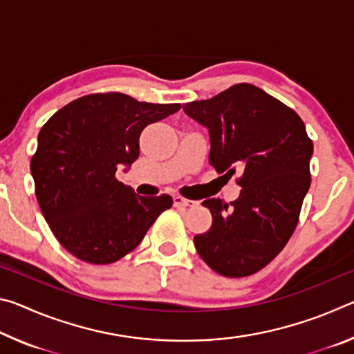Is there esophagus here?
I'll return each instance as SVG.
<instances>
[{
  "mask_svg": "<svg viewBox=\"0 0 354 354\" xmlns=\"http://www.w3.org/2000/svg\"><path fill=\"white\" fill-rule=\"evenodd\" d=\"M173 205L176 207H190V206H198L200 201L187 200V198H183V196H175V198H173Z\"/></svg>",
  "mask_w": 354,
  "mask_h": 354,
  "instance_id": "obj_1",
  "label": "esophagus"
}]
</instances>
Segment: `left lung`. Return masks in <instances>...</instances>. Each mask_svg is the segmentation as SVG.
<instances>
[{
    "mask_svg": "<svg viewBox=\"0 0 354 354\" xmlns=\"http://www.w3.org/2000/svg\"><path fill=\"white\" fill-rule=\"evenodd\" d=\"M211 137L209 164L225 176L241 173V195L227 203L207 198L212 214L195 248L214 272L242 278L259 272L295 231L310 185L313 140L298 113L253 86L236 84L211 100L184 107Z\"/></svg>",
    "mask_w": 354,
    "mask_h": 354,
    "instance_id": "1",
    "label": "left lung"
}]
</instances>
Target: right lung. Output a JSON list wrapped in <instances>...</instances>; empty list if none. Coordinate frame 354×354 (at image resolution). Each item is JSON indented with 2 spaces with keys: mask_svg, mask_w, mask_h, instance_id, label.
<instances>
[{
  "mask_svg": "<svg viewBox=\"0 0 354 354\" xmlns=\"http://www.w3.org/2000/svg\"><path fill=\"white\" fill-rule=\"evenodd\" d=\"M181 109L120 92L71 101L41 127L31 159L40 211L62 247L84 262L104 266L131 253L170 195L140 196L115 178L139 158L143 128Z\"/></svg>",
  "mask_w": 354,
  "mask_h": 354,
  "instance_id": "obj_1",
  "label": "right lung"
}]
</instances>
